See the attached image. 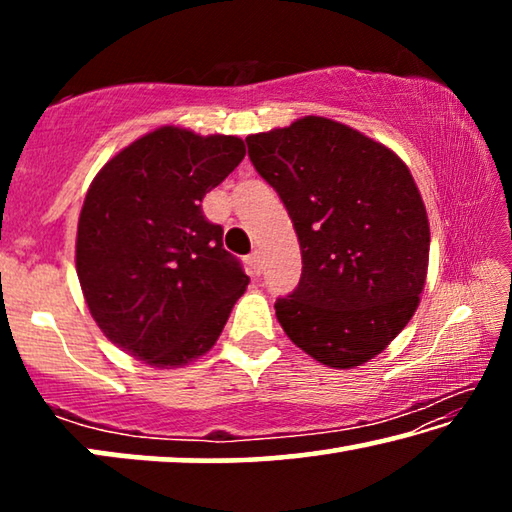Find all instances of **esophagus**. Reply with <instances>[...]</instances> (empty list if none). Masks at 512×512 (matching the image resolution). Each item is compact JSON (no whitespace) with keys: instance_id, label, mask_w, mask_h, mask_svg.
Returning <instances> with one entry per match:
<instances>
[{"instance_id":"1","label":"esophagus","mask_w":512,"mask_h":512,"mask_svg":"<svg viewBox=\"0 0 512 512\" xmlns=\"http://www.w3.org/2000/svg\"><path fill=\"white\" fill-rule=\"evenodd\" d=\"M248 264L255 273H262V253H259V250H253V253L248 255Z\"/></svg>"}]
</instances>
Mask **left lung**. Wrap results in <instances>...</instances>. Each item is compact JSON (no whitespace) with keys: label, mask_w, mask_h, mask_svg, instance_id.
<instances>
[{"label":"left lung","mask_w":512,"mask_h":512,"mask_svg":"<svg viewBox=\"0 0 512 512\" xmlns=\"http://www.w3.org/2000/svg\"><path fill=\"white\" fill-rule=\"evenodd\" d=\"M246 144L300 241L298 287L275 302L282 329L329 368L377 357L415 314L427 280L429 219L409 167L368 135L314 115Z\"/></svg>","instance_id":"1"}]
</instances>
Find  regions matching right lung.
<instances>
[{
    "label": "right lung",
    "mask_w": 512,
    "mask_h": 512,
    "mask_svg": "<svg viewBox=\"0 0 512 512\" xmlns=\"http://www.w3.org/2000/svg\"><path fill=\"white\" fill-rule=\"evenodd\" d=\"M235 135L162 126L94 176L76 232V273L106 339L155 368L203 357L250 277L201 203L244 160Z\"/></svg>",
    "instance_id": "obj_1"
}]
</instances>
